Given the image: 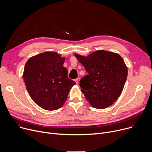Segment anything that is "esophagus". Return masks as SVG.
Returning <instances> with one entry per match:
<instances>
[{
  "label": "esophagus",
  "mask_w": 152,
  "mask_h": 152,
  "mask_svg": "<svg viewBox=\"0 0 152 152\" xmlns=\"http://www.w3.org/2000/svg\"><path fill=\"white\" fill-rule=\"evenodd\" d=\"M74 81L75 82V83L78 85V82H79V79L77 78H76V79H75L74 80Z\"/></svg>",
  "instance_id": "obj_1"
}]
</instances>
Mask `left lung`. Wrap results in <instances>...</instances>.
<instances>
[{
	"instance_id": "1",
	"label": "left lung",
	"mask_w": 152,
	"mask_h": 152,
	"mask_svg": "<svg viewBox=\"0 0 152 152\" xmlns=\"http://www.w3.org/2000/svg\"><path fill=\"white\" fill-rule=\"evenodd\" d=\"M74 55L88 73L80 81L86 100L96 109L112 105L121 95L128 76V67L121 56L103 50L87 56Z\"/></svg>"
}]
</instances>
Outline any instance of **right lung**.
<instances>
[{
	"label": "right lung",
	"mask_w": 152,
	"mask_h": 152,
	"mask_svg": "<svg viewBox=\"0 0 152 152\" xmlns=\"http://www.w3.org/2000/svg\"><path fill=\"white\" fill-rule=\"evenodd\" d=\"M65 59L57 52L46 51L31 57L25 64L23 77L26 90L33 101L45 110L61 108L76 85L67 77Z\"/></svg>",
	"instance_id": "right-lung-1"
}]
</instances>
